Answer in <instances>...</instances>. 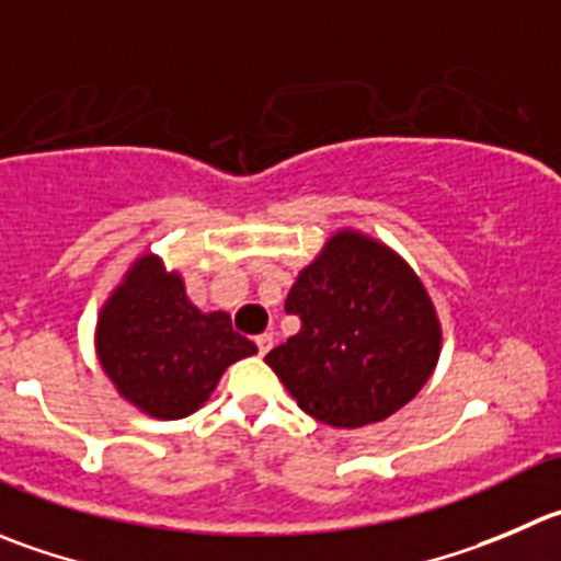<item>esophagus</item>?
Wrapping results in <instances>:
<instances>
[{
  "mask_svg": "<svg viewBox=\"0 0 561 561\" xmlns=\"http://www.w3.org/2000/svg\"><path fill=\"white\" fill-rule=\"evenodd\" d=\"M272 344H275V341H272L270 333H264V335H259V339H255V346H259V355H266V352L272 350Z\"/></svg>",
  "mask_w": 561,
  "mask_h": 561,
  "instance_id": "34e87169",
  "label": "esophagus"
}]
</instances>
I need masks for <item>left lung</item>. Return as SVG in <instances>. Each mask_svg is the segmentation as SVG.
<instances>
[{"label": "left lung", "instance_id": "1", "mask_svg": "<svg viewBox=\"0 0 561 561\" xmlns=\"http://www.w3.org/2000/svg\"><path fill=\"white\" fill-rule=\"evenodd\" d=\"M286 311L300 317V333L264 360L322 424L386 421L435 371V306L408 261L366 233H333L297 275Z\"/></svg>", "mask_w": 561, "mask_h": 561}]
</instances>
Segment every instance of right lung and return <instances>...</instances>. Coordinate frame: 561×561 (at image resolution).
Returning <instances> with one entry per match:
<instances>
[{
	"label": "right lung",
	"instance_id": "1",
	"mask_svg": "<svg viewBox=\"0 0 561 561\" xmlns=\"http://www.w3.org/2000/svg\"><path fill=\"white\" fill-rule=\"evenodd\" d=\"M95 352L126 402L173 421L195 413L222 371L259 350L231 328L226 311H197L179 272L142 253L101 306Z\"/></svg>",
	"mask_w": 561,
	"mask_h": 561
}]
</instances>
